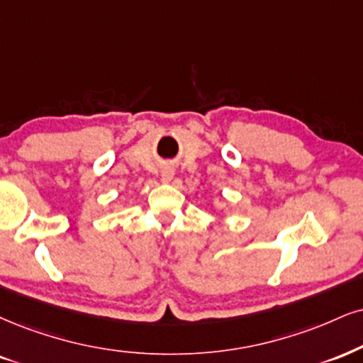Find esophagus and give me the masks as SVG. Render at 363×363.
<instances>
[{"label":"esophagus","instance_id":"34e87169","mask_svg":"<svg viewBox=\"0 0 363 363\" xmlns=\"http://www.w3.org/2000/svg\"><path fill=\"white\" fill-rule=\"evenodd\" d=\"M172 177H173V173L169 172V169H167V172L161 173V178H163V182H169V180H172Z\"/></svg>","mask_w":363,"mask_h":363}]
</instances>
